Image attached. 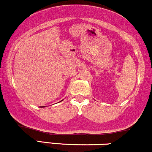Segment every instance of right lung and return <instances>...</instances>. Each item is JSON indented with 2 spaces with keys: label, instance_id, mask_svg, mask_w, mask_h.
Segmentation results:
<instances>
[{
  "label": "right lung",
  "instance_id": "obj_1",
  "mask_svg": "<svg viewBox=\"0 0 152 152\" xmlns=\"http://www.w3.org/2000/svg\"><path fill=\"white\" fill-rule=\"evenodd\" d=\"M41 107H44V106H41Z\"/></svg>",
  "mask_w": 152,
  "mask_h": 152
}]
</instances>
